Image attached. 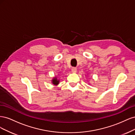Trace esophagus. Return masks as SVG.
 Here are the masks:
<instances>
[{
  "label": "esophagus",
  "mask_w": 135,
  "mask_h": 135,
  "mask_svg": "<svg viewBox=\"0 0 135 135\" xmlns=\"http://www.w3.org/2000/svg\"><path fill=\"white\" fill-rule=\"evenodd\" d=\"M76 68H75V67H73V68H72V69H71V71L73 72V73H76Z\"/></svg>",
  "instance_id": "esophagus-1"
}]
</instances>
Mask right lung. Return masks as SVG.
<instances>
[{"instance_id":"1","label":"right lung","mask_w":135,"mask_h":135,"mask_svg":"<svg viewBox=\"0 0 135 135\" xmlns=\"http://www.w3.org/2000/svg\"><path fill=\"white\" fill-rule=\"evenodd\" d=\"M59 81H60V80H58L56 77H55L54 78H53V79L52 80V84H54L55 85H58L59 84Z\"/></svg>"}]
</instances>
